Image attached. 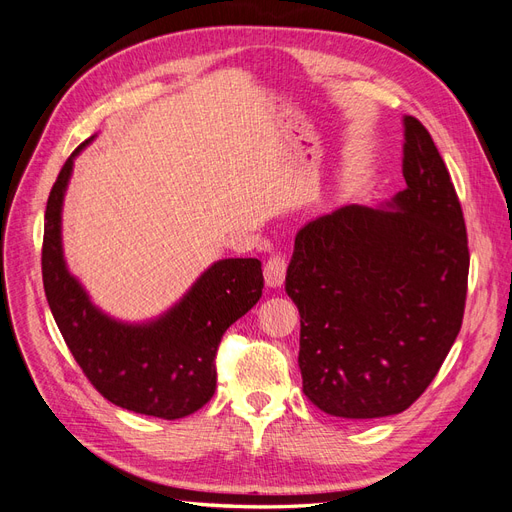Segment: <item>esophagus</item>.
Listing matches in <instances>:
<instances>
[{
	"label": "esophagus",
	"mask_w": 512,
	"mask_h": 512,
	"mask_svg": "<svg viewBox=\"0 0 512 512\" xmlns=\"http://www.w3.org/2000/svg\"><path fill=\"white\" fill-rule=\"evenodd\" d=\"M285 272H287V257L276 251L270 255V259L266 261V266H263V276H266V285L276 289L283 285L285 280Z\"/></svg>",
	"instance_id": "obj_1"
}]
</instances>
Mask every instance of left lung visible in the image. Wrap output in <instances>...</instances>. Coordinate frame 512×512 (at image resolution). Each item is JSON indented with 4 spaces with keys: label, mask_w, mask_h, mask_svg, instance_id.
<instances>
[{
    "label": "left lung",
    "mask_w": 512,
    "mask_h": 512,
    "mask_svg": "<svg viewBox=\"0 0 512 512\" xmlns=\"http://www.w3.org/2000/svg\"><path fill=\"white\" fill-rule=\"evenodd\" d=\"M406 189L391 210L342 206L295 236L285 289L300 310L302 385L327 415H398L461 329L468 234L430 131L404 117Z\"/></svg>",
    "instance_id": "left-lung-1"
}]
</instances>
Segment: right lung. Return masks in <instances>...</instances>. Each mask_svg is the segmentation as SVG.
I'll use <instances>...</instances> for the list:
<instances>
[{"label": "right lung", "mask_w": 512, "mask_h": 512, "mask_svg": "<svg viewBox=\"0 0 512 512\" xmlns=\"http://www.w3.org/2000/svg\"><path fill=\"white\" fill-rule=\"evenodd\" d=\"M82 142L63 163L46 202L42 280L48 306L76 364L104 398L161 419L200 410L217 389V351L227 327L261 298L259 259H221L161 319L125 325L97 310L68 272L61 204Z\"/></svg>", "instance_id": "right-lung-1"}]
</instances>
